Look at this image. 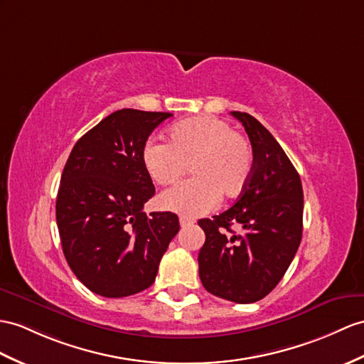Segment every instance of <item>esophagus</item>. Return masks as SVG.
Segmentation results:
<instances>
[{
	"instance_id": "obj_1",
	"label": "esophagus",
	"mask_w": 364,
	"mask_h": 364,
	"mask_svg": "<svg viewBox=\"0 0 364 364\" xmlns=\"http://www.w3.org/2000/svg\"><path fill=\"white\" fill-rule=\"evenodd\" d=\"M179 223H181V227H188V225H193L194 220L187 218V216H181L179 218Z\"/></svg>"
}]
</instances>
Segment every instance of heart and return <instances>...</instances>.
Here are the masks:
<instances>
[{
    "label": "heart",
    "mask_w": 364,
    "mask_h": 364,
    "mask_svg": "<svg viewBox=\"0 0 364 364\" xmlns=\"http://www.w3.org/2000/svg\"><path fill=\"white\" fill-rule=\"evenodd\" d=\"M168 145L149 139L141 162L157 185H173L190 170L194 177L165 191L161 207L182 216H200L216 207L220 194H241L253 171V151L244 136L216 117H193L168 131Z\"/></svg>",
    "instance_id": "obj_1"
}]
</instances>
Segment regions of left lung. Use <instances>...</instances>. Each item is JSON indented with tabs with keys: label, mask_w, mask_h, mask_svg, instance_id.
<instances>
[{
	"label": "left lung",
	"mask_w": 364,
	"mask_h": 364,
	"mask_svg": "<svg viewBox=\"0 0 364 364\" xmlns=\"http://www.w3.org/2000/svg\"><path fill=\"white\" fill-rule=\"evenodd\" d=\"M253 149V171L241 196L213 219H200L205 244L199 277L210 294L233 303L262 299L284 277L303 235V185L269 129L253 115L232 111ZM242 227L235 234L231 225Z\"/></svg>",
	"instance_id": "1"
}]
</instances>
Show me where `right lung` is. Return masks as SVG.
Returning a JSON list of instances; mask_svg holds the SVG:
<instances>
[{
	"label": "right lung",
	"mask_w": 364,
	"mask_h": 364,
	"mask_svg": "<svg viewBox=\"0 0 364 364\" xmlns=\"http://www.w3.org/2000/svg\"><path fill=\"white\" fill-rule=\"evenodd\" d=\"M171 115L115 111L69 154L57 194L58 233L70 270L97 295L123 298L148 289L179 232L174 213L141 211L156 191L141 149Z\"/></svg>",
	"instance_id": "right-lung-1"
}]
</instances>
